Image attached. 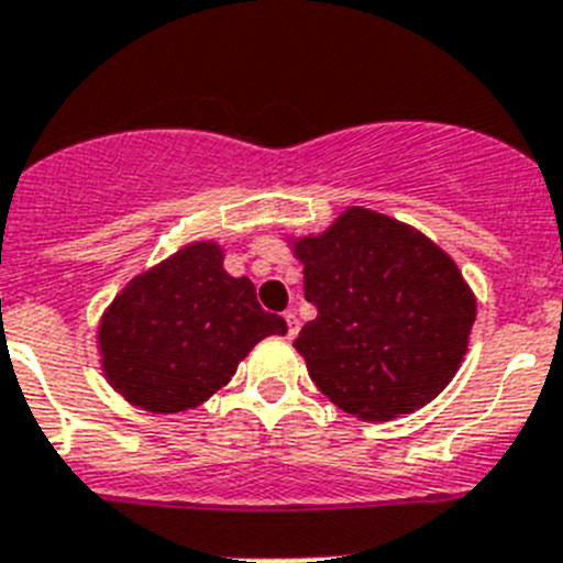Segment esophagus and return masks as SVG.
Returning <instances> with one entry per match:
<instances>
[{
  "label": "esophagus",
  "mask_w": 563,
  "mask_h": 563,
  "mask_svg": "<svg viewBox=\"0 0 563 563\" xmlns=\"http://www.w3.org/2000/svg\"><path fill=\"white\" fill-rule=\"evenodd\" d=\"M283 320H286V325H288V340H295L297 331H300V320H297V314L295 311H286V314H283Z\"/></svg>",
  "instance_id": "esophagus-1"
}]
</instances>
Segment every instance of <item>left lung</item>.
Listing matches in <instances>:
<instances>
[{"label":"left lung","mask_w":563,"mask_h":563,"mask_svg":"<svg viewBox=\"0 0 563 563\" xmlns=\"http://www.w3.org/2000/svg\"><path fill=\"white\" fill-rule=\"evenodd\" d=\"M295 254L317 306L295 349L336 408L385 422L442 394L467 351L476 300L437 243L349 209L325 234L297 241Z\"/></svg>","instance_id":"8db88e82"}]
</instances>
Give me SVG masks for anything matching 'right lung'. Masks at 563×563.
Here are the masks:
<instances>
[{
	"label": "right lung",
	"instance_id": "1",
	"mask_svg": "<svg viewBox=\"0 0 563 563\" xmlns=\"http://www.w3.org/2000/svg\"><path fill=\"white\" fill-rule=\"evenodd\" d=\"M272 334H286V320L261 309L254 283L229 277L214 243H192L112 300L99 329L101 365L126 402L178 413L221 390Z\"/></svg>",
	"mask_w": 563,
	"mask_h": 563
}]
</instances>
